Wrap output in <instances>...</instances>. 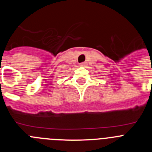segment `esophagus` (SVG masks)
<instances>
[{
  "instance_id": "obj_1",
  "label": "esophagus",
  "mask_w": 152,
  "mask_h": 152,
  "mask_svg": "<svg viewBox=\"0 0 152 152\" xmlns=\"http://www.w3.org/2000/svg\"><path fill=\"white\" fill-rule=\"evenodd\" d=\"M87 65V62H82V63H80V66H82L84 67Z\"/></svg>"
}]
</instances>
